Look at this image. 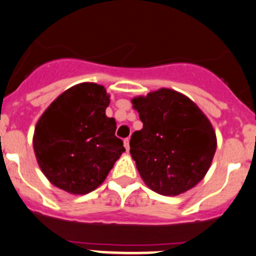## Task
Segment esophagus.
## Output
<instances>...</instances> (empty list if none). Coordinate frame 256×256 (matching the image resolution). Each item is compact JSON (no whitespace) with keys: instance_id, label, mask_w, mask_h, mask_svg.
<instances>
[{"instance_id":"1","label":"esophagus","mask_w":256,"mask_h":256,"mask_svg":"<svg viewBox=\"0 0 256 256\" xmlns=\"http://www.w3.org/2000/svg\"><path fill=\"white\" fill-rule=\"evenodd\" d=\"M123 142H124V148H126V149L129 150V139L126 138L124 140H123Z\"/></svg>"}]
</instances>
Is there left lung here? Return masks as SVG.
I'll use <instances>...</instances> for the list:
<instances>
[{"label": "left lung", "instance_id": "obj_1", "mask_svg": "<svg viewBox=\"0 0 256 256\" xmlns=\"http://www.w3.org/2000/svg\"><path fill=\"white\" fill-rule=\"evenodd\" d=\"M142 122L130 136V155L145 184L162 195H180L210 168L216 134L190 98L160 89L132 100Z\"/></svg>", "mask_w": 256, "mask_h": 256}]
</instances>
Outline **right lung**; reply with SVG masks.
<instances>
[{"mask_svg": "<svg viewBox=\"0 0 256 256\" xmlns=\"http://www.w3.org/2000/svg\"><path fill=\"white\" fill-rule=\"evenodd\" d=\"M110 96L102 85L82 83L66 90L35 127V156L48 180L72 194H88L105 180L124 152L106 116Z\"/></svg>", "mask_w": 256, "mask_h": 256, "instance_id": "right-lung-1", "label": "right lung"}]
</instances>
